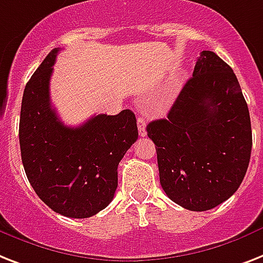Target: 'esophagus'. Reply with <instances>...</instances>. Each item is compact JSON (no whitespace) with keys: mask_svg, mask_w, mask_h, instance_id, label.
Here are the masks:
<instances>
[{"mask_svg":"<svg viewBox=\"0 0 263 263\" xmlns=\"http://www.w3.org/2000/svg\"><path fill=\"white\" fill-rule=\"evenodd\" d=\"M138 129H139V135L140 136H146V120L143 117H138Z\"/></svg>","mask_w":263,"mask_h":263,"instance_id":"obj_1","label":"esophagus"}]
</instances>
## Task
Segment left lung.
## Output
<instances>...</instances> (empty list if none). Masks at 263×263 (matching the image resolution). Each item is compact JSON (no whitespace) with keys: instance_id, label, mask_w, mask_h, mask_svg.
Segmentation results:
<instances>
[{"instance_id":"obj_1","label":"left lung","mask_w":263,"mask_h":263,"mask_svg":"<svg viewBox=\"0 0 263 263\" xmlns=\"http://www.w3.org/2000/svg\"><path fill=\"white\" fill-rule=\"evenodd\" d=\"M147 135L170 200L196 212L228 200L246 176L253 146L249 108L231 67L202 51L167 117L151 121Z\"/></svg>"}]
</instances>
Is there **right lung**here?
<instances>
[{
	"label": "right lung",
	"mask_w": 263,
	"mask_h": 263,
	"mask_svg": "<svg viewBox=\"0 0 263 263\" xmlns=\"http://www.w3.org/2000/svg\"><path fill=\"white\" fill-rule=\"evenodd\" d=\"M59 48L47 55L25 85L21 102V159L28 181L46 205L74 219L108 206L117 187V166L138 139L134 112L97 115L67 127L51 106L50 80Z\"/></svg>",
	"instance_id": "add662e5"
}]
</instances>
